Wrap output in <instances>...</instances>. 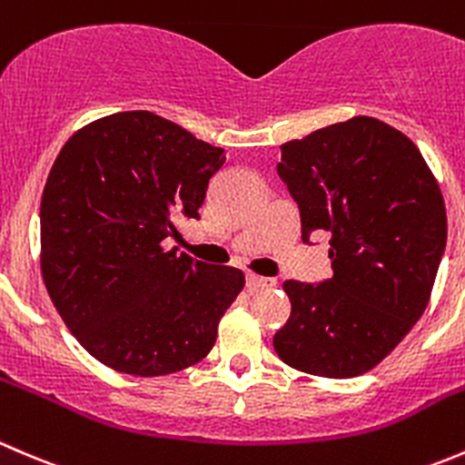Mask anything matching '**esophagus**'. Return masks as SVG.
Wrapping results in <instances>:
<instances>
[{
  "label": "esophagus",
  "mask_w": 465,
  "mask_h": 465,
  "mask_svg": "<svg viewBox=\"0 0 465 465\" xmlns=\"http://www.w3.org/2000/svg\"><path fill=\"white\" fill-rule=\"evenodd\" d=\"M246 287H248V292H251V293L264 292V289L275 287V280L273 278H264V275L248 273L246 275Z\"/></svg>",
  "instance_id": "esophagus-1"
}]
</instances>
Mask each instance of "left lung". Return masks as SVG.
I'll return each instance as SVG.
<instances>
[{
  "label": "left lung",
  "instance_id": "8db88e82",
  "mask_svg": "<svg viewBox=\"0 0 465 465\" xmlns=\"http://www.w3.org/2000/svg\"><path fill=\"white\" fill-rule=\"evenodd\" d=\"M278 176L301 210L302 242L330 234L332 278L287 280L273 348L292 369L355 378L378 366L430 302L448 239L439 183L418 146L375 117L280 146Z\"/></svg>",
  "mask_w": 465,
  "mask_h": 465
}]
</instances>
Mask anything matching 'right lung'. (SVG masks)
Masks as SVG:
<instances>
[{
	"mask_svg": "<svg viewBox=\"0 0 465 465\" xmlns=\"http://www.w3.org/2000/svg\"><path fill=\"white\" fill-rule=\"evenodd\" d=\"M223 149L149 110L76 131L40 203L45 287L76 341L119 373L155 378L203 360L243 289L232 266L164 248L201 219Z\"/></svg>",
	"mask_w": 465,
	"mask_h": 465,
	"instance_id": "right-lung-1",
	"label": "right lung"
}]
</instances>
